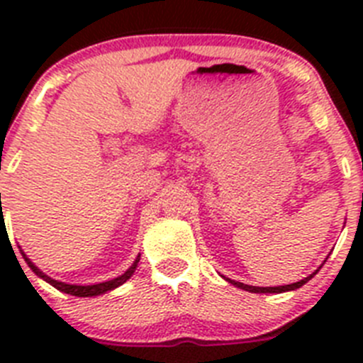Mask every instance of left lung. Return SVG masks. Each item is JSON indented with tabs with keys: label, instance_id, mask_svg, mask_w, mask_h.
I'll return each mask as SVG.
<instances>
[{
	"label": "left lung",
	"instance_id": "obj_1",
	"mask_svg": "<svg viewBox=\"0 0 363 363\" xmlns=\"http://www.w3.org/2000/svg\"><path fill=\"white\" fill-rule=\"evenodd\" d=\"M314 274H316V272H313L311 277L303 278V280L296 281V284L280 285V287H255V285H245V284H242V281L229 280V278H227V281H229V284H233V285H236V287H240V289L249 291V293H285V291H294V289H298V287H301L303 284H307V281H309L311 278L314 277Z\"/></svg>",
	"mask_w": 363,
	"mask_h": 363
}]
</instances>
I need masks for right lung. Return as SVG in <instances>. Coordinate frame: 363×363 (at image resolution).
<instances>
[{
	"instance_id": "add662e5",
	"label": "right lung",
	"mask_w": 363,
	"mask_h": 363,
	"mask_svg": "<svg viewBox=\"0 0 363 363\" xmlns=\"http://www.w3.org/2000/svg\"><path fill=\"white\" fill-rule=\"evenodd\" d=\"M23 258H25V262L28 264V267L36 272L38 277L43 278L45 281H49V284L52 285V287H56L57 291H62V293H67V294H72V296H98V294H104V293H107V291L116 289L118 285L125 284V281L133 277L134 271H136V267H138V262H140V256H138V258L134 259V264L130 265V267L127 269V271H125L121 277L114 278V280H111V281H104V284H96V285H69V284H63V281L52 280V278H49L47 274H43V272H41L36 265L32 264L27 256L23 255Z\"/></svg>"
}]
</instances>
